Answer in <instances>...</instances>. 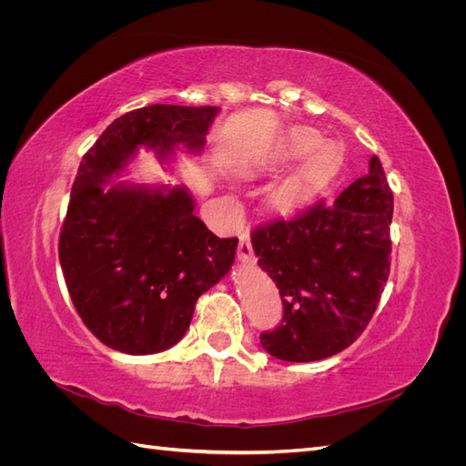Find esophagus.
<instances>
[{
    "label": "esophagus",
    "instance_id": "obj_1",
    "mask_svg": "<svg viewBox=\"0 0 466 466\" xmlns=\"http://www.w3.org/2000/svg\"><path fill=\"white\" fill-rule=\"evenodd\" d=\"M237 257H238V260H241V262H247L252 257V245H250V238L247 235H243L241 241H238Z\"/></svg>",
    "mask_w": 466,
    "mask_h": 466
}]
</instances>
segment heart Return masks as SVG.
I'll return each mask as SVG.
<instances>
[{"instance_id":"1","label":"heart","mask_w":466,"mask_h":466,"mask_svg":"<svg viewBox=\"0 0 466 466\" xmlns=\"http://www.w3.org/2000/svg\"><path fill=\"white\" fill-rule=\"evenodd\" d=\"M315 144H317V134L311 130H299L291 136V151L293 153H303L307 149H311ZM327 161H329V153H327V147H322L303 165L301 171L288 182L284 188V196L298 194L303 188H307L309 185L317 182L324 175Z\"/></svg>"}]
</instances>
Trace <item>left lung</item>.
<instances>
[{
  "mask_svg": "<svg viewBox=\"0 0 466 466\" xmlns=\"http://www.w3.org/2000/svg\"><path fill=\"white\" fill-rule=\"evenodd\" d=\"M392 192L377 155L334 204L317 202L250 235L279 289L284 319L260 334L268 354L317 361L346 350L368 327L390 272Z\"/></svg>",
  "mask_w": 466,
  "mask_h": 466,
  "instance_id": "obj_1",
  "label": "left lung"
}]
</instances>
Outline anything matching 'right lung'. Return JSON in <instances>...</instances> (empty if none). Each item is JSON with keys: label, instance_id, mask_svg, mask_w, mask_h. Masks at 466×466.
Segmentation results:
<instances>
[{"label": "right lung", "instance_id": "right-lung-1", "mask_svg": "<svg viewBox=\"0 0 466 466\" xmlns=\"http://www.w3.org/2000/svg\"><path fill=\"white\" fill-rule=\"evenodd\" d=\"M218 106L149 105L112 122L83 155L60 233V264L83 324L122 354H157L190 327L200 295L229 272L237 238L194 216L187 187L106 182L137 147L198 153Z\"/></svg>", "mask_w": 466, "mask_h": 466}]
</instances>
